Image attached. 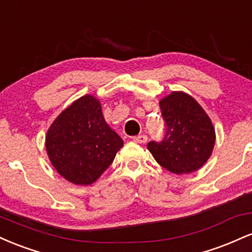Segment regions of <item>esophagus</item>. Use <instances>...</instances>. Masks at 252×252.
<instances>
[{"label": "esophagus", "mask_w": 252, "mask_h": 252, "mask_svg": "<svg viewBox=\"0 0 252 252\" xmlns=\"http://www.w3.org/2000/svg\"><path fill=\"white\" fill-rule=\"evenodd\" d=\"M132 140L137 143H146L147 140H148V137H147V135H137V136H135Z\"/></svg>", "instance_id": "obj_1"}]
</instances>
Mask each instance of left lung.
I'll return each mask as SVG.
<instances>
[{"label":"left lung","instance_id":"8db88e82","mask_svg":"<svg viewBox=\"0 0 252 252\" xmlns=\"http://www.w3.org/2000/svg\"><path fill=\"white\" fill-rule=\"evenodd\" d=\"M166 124L161 141H150L147 148L158 164L174 174L195 172L209 160L216 132L206 112L194 98L172 92L160 102Z\"/></svg>","mask_w":252,"mask_h":252}]
</instances>
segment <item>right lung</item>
Listing matches in <instances>:
<instances>
[{
    "mask_svg": "<svg viewBox=\"0 0 252 252\" xmlns=\"http://www.w3.org/2000/svg\"><path fill=\"white\" fill-rule=\"evenodd\" d=\"M122 147V138L104 121L100 103L89 94L63 110L46 136L52 164L76 185L96 181Z\"/></svg>",
    "mask_w": 252,
    "mask_h": 252,
    "instance_id": "add662e5",
    "label": "right lung"
}]
</instances>
